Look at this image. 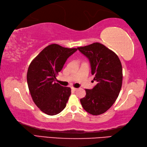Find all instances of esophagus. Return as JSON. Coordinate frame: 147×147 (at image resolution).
Segmentation results:
<instances>
[{"label": "esophagus", "mask_w": 147, "mask_h": 147, "mask_svg": "<svg viewBox=\"0 0 147 147\" xmlns=\"http://www.w3.org/2000/svg\"><path fill=\"white\" fill-rule=\"evenodd\" d=\"M77 89H78V88H74V87H72V88H71V90H73V91H76V90H77Z\"/></svg>", "instance_id": "34e87169"}]
</instances>
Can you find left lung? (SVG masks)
<instances>
[{"label":"left lung","instance_id":"left-lung-1","mask_svg":"<svg viewBox=\"0 0 147 147\" xmlns=\"http://www.w3.org/2000/svg\"><path fill=\"white\" fill-rule=\"evenodd\" d=\"M88 59L94 80L97 82L80 99L83 109L93 115L104 113L119 96L122 84V67L117 55L105 45L94 42L78 48Z\"/></svg>","mask_w":147,"mask_h":147}]
</instances>
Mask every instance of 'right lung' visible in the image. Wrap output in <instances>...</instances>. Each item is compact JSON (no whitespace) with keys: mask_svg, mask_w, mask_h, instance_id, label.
Wrapping results in <instances>:
<instances>
[{"mask_svg":"<svg viewBox=\"0 0 147 147\" xmlns=\"http://www.w3.org/2000/svg\"><path fill=\"white\" fill-rule=\"evenodd\" d=\"M77 50L57 44L48 45L28 67L27 80L32 98L37 107L48 115H55L66 106L71 88L55 81L66 60Z\"/></svg>","mask_w":147,"mask_h":147,"instance_id":"1","label":"right lung"}]
</instances>
